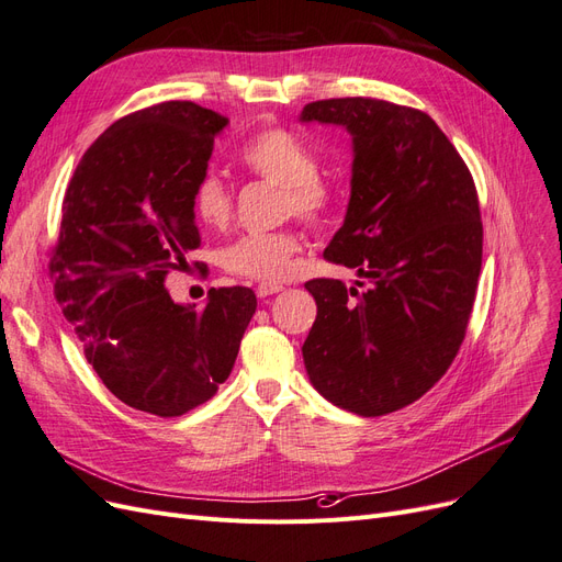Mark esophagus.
Masks as SVG:
<instances>
[{
	"label": "esophagus",
	"instance_id": "esophagus-1",
	"mask_svg": "<svg viewBox=\"0 0 562 562\" xmlns=\"http://www.w3.org/2000/svg\"><path fill=\"white\" fill-rule=\"evenodd\" d=\"M283 285L281 283H271V281H265L260 283L258 288H255V293H258V297H267V295H274V293H281Z\"/></svg>",
	"mask_w": 562,
	"mask_h": 562
}]
</instances>
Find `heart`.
Instances as JSON below:
<instances>
[{
	"mask_svg": "<svg viewBox=\"0 0 562 562\" xmlns=\"http://www.w3.org/2000/svg\"><path fill=\"white\" fill-rule=\"evenodd\" d=\"M246 171L277 184L283 217H300L307 225H326L337 209V190L318 176L316 151L285 128H265L241 147ZM192 209L209 229H225L234 215L232 187L217 173L201 176L194 184ZM302 250V234L293 227L262 234H244L223 252V267L234 277L255 281H281L293 269Z\"/></svg>",
	"mask_w": 562,
	"mask_h": 562,
	"instance_id": "obj_1",
	"label": "heart"
}]
</instances>
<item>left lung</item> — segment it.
I'll use <instances>...</instances> for the list:
<instances>
[{"label": "left lung", "mask_w": 562, "mask_h": 562, "mask_svg": "<svg viewBox=\"0 0 562 562\" xmlns=\"http://www.w3.org/2000/svg\"><path fill=\"white\" fill-rule=\"evenodd\" d=\"M300 119L353 138L347 217L323 258L361 277L304 283L318 307L304 366L323 398L380 417L427 394L464 342L483 262L479 192L427 112L359 95L316 100Z\"/></svg>", "instance_id": "obj_1"}]
</instances>
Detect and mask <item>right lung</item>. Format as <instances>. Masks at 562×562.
Returning <instances> with one entry per match:
<instances>
[{
  "instance_id": "obj_1",
  "label": "right lung",
  "mask_w": 562,
  "mask_h": 562,
  "mask_svg": "<svg viewBox=\"0 0 562 562\" xmlns=\"http://www.w3.org/2000/svg\"><path fill=\"white\" fill-rule=\"evenodd\" d=\"M225 126L190 100L116 119L83 151L48 250L56 302L87 361L119 401L157 417L215 396L258 307L246 285L211 288L201 310L166 291L201 246L192 194Z\"/></svg>"
}]
</instances>
